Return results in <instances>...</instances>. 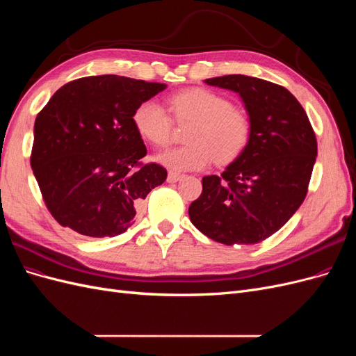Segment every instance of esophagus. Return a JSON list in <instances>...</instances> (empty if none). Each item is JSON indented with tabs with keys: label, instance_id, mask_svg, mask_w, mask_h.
I'll return each mask as SVG.
<instances>
[{
	"label": "esophagus",
	"instance_id": "obj_1",
	"mask_svg": "<svg viewBox=\"0 0 356 356\" xmlns=\"http://www.w3.org/2000/svg\"><path fill=\"white\" fill-rule=\"evenodd\" d=\"M182 178H184V175L177 174V172H169V174H168V182H178Z\"/></svg>",
	"mask_w": 356,
	"mask_h": 356
}]
</instances>
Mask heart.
Masks as SVG:
<instances>
[{"instance_id": "b5f03b06", "label": "heart", "mask_w": 356, "mask_h": 356, "mask_svg": "<svg viewBox=\"0 0 356 356\" xmlns=\"http://www.w3.org/2000/svg\"><path fill=\"white\" fill-rule=\"evenodd\" d=\"M170 111L178 122H195L187 135L190 144L166 149L156 156L159 163L177 170L188 172L238 159L250 143L251 123L248 117L233 108L222 95L208 89H187L175 93ZM134 124L147 141L157 147L169 144L172 136V117L156 99H148L136 106Z\"/></svg>"}]
</instances>
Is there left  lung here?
Segmentation results:
<instances>
[{"label": "left lung", "instance_id": "obj_1", "mask_svg": "<svg viewBox=\"0 0 356 356\" xmlns=\"http://www.w3.org/2000/svg\"><path fill=\"white\" fill-rule=\"evenodd\" d=\"M204 83L241 96L251 136L221 177H203L202 195L188 208L190 220L215 242L258 243L303 203L318 156L315 132L303 106L282 86L242 74Z\"/></svg>", "mask_w": 356, "mask_h": 356}]
</instances>
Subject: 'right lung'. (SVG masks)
<instances>
[{"mask_svg": "<svg viewBox=\"0 0 356 356\" xmlns=\"http://www.w3.org/2000/svg\"><path fill=\"white\" fill-rule=\"evenodd\" d=\"M166 84L122 75L67 83L34 124L31 168L60 225L89 238H114L135 222L139 204L168 172L143 165L147 148L134 111Z\"/></svg>", "mask_w": 356, "mask_h": 356, "instance_id": "add662e5", "label": "right lung"}]
</instances>
